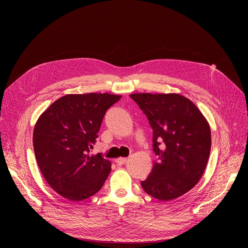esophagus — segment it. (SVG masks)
Here are the masks:
<instances>
[{"label":"esophagus","mask_w":248,"mask_h":248,"mask_svg":"<svg viewBox=\"0 0 248 248\" xmlns=\"http://www.w3.org/2000/svg\"><path fill=\"white\" fill-rule=\"evenodd\" d=\"M126 158H124V157H121V158H119V159H115V163L117 164V165H124L125 162H126Z\"/></svg>","instance_id":"1"}]
</instances>
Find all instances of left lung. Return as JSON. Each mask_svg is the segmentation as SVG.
<instances>
[{"mask_svg":"<svg viewBox=\"0 0 248 248\" xmlns=\"http://www.w3.org/2000/svg\"><path fill=\"white\" fill-rule=\"evenodd\" d=\"M129 96L147 115L153 129L155 161L140 185L155 199H176L196 185L205 171L211 150L210 126L197 107L180 94Z\"/></svg>","mask_w":248,"mask_h":248,"instance_id":"8db88e82","label":"left lung"}]
</instances>
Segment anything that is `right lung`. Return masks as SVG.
Masks as SVG:
<instances>
[{
  "mask_svg": "<svg viewBox=\"0 0 248 248\" xmlns=\"http://www.w3.org/2000/svg\"><path fill=\"white\" fill-rule=\"evenodd\" d=\"M108 93L67 94L41 114L33 133L37 164L62 197L82 201L97 193L110 173V162L90 155L107 110L121 99Z\"/></svg>",
  "mask_w": 248,
  "mask_h": 248,
  "instance_id": "1",
  "label": "right lung"
}]
</instances>
